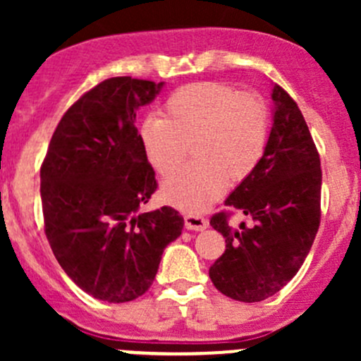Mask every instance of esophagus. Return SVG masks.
I'll list each match as a JSON object with an SVG mask.
<instances>
[{
  "mask_svg": "<svg viewBox=\"0 0 361 361\" xmlns=\"http://www.w3.org/2000/svg\"><path fill=\"white\" fill-rule=\"evenodd\" d=\"M185 227L187 231H204L207 227V220L199 214H185Z\"/></svg>",
  "mask_w": 361,
  "mask_h": 361,
  "instance_id": "34e87169",
  "label": "esophagus"
}]
</instances>
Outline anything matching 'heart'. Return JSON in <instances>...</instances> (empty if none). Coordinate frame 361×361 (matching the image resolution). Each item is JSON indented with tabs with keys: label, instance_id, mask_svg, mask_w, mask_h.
Returning a JSON list of instances; mask_svg holds the SVG:
<instances>
[{
	"label": "heart",
	"instance_id": "obj_1",
	"mask_svg": "<svg viewBox=\"0 0 361 361\" xmlns=\"http://www.w3.org/2000/svg\"><path fill=\"white\" fill-rule=\"evenodd\" d=\"M269 113L253 92L224 83H192L171 94L162 116L141 122L140 143L150 166L162 176L180 167L187 145L199 162L174 173L162 185L164 201L199 213L227 190L228 176L245 180L264 157Z\"/></svg>",
	"mask_w": 361,
	"mask_h": 361
}]
</instances>
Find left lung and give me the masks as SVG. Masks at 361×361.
I'll return each instance as SVG.
<instances>
[{
  "label": "left lung",
  "mask_w": 361,
  "mask_h": 361,
  "mask_svg": "<svg viewBox=\"0 0 361 361\" xmlns=\"http://www.w3.org/2000/svg\"><path fill=\"white\" fill-rule=\"evenodd\" d=\"M272 127L264 157L225 199L253 220L232 228L227 214L211 218L225 251L209 267L216 290L239 302L278 293L304 264L319 227L322 164L304 115L272 85Z\"/></svg>",
  "instance_id": "1"
}]
</instances>
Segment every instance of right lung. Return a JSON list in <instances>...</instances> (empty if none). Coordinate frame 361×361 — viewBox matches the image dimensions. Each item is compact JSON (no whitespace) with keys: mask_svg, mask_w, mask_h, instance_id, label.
Wrapping results in <instances>:
<instances>
[{"mask_svg":"<svg viewBox=\"0 0 361 361\" xmlns=\"http://www.w3.org/2000/svg\"><path fill=\"white\" fill-rule=\"evenodd\" d=\"M162 87L115 76L83 94L61 118L39 171L50 248L73 283L97 300L141 297L164 248L183 231L173 207L140 211L157 181L141 148L136 111Z\"/></svg>","mask_w":361,"mask_h":361,"instance_id":"add662e5","label":"right lung"}]
</instances>
